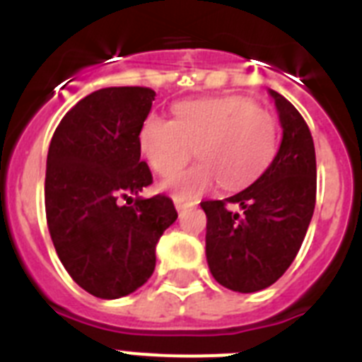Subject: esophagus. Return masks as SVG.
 I'll list each match as a JSON object with an SVG mask.
<instances>
[{"label":"esophagus","instance_id":"esophagus-1","mask_svg":"<svg viewBox=\"0 0 362 362\" xmlns=\"http://www.w3.org/2000/svg\"><path fill=\"white\" fill-rule=\"evenodd\" d=\"M174 203H175V209H177L179 214H183L185 210L190 209V206H194V204H196V203H190V201L177 199V197H175V199H174Z\"/></svg>","mask_w":362,"mask_h":362}]
</instances>
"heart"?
<instances>
[{
	"label": "heart",
	"instance_id": "obj_1",
	"mask_svg": "<svg viewBox=\"0 0 362 362\" xmlns=\"http://www.w3.org/2000/svg\"><path fill=\"white\" fill-rule=\"evenodd\" d=\"M277 145V119L243 95L183 101L174 119L146 117L137 146L153 172L172 177L197 156L199 165L166 183L177 199H194L221 181L226 190L250 185L268 166Z\"/></svg>",
	"mask_w": 362,
	"mask_h": 362
}]
</instances>
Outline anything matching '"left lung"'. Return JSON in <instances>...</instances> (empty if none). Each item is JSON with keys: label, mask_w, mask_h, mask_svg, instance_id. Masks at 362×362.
Segmentation results:
<instances>
[{"label": "left lung", "mask_w": 362, "mask_h": 362, "mask_svg": "<svg viewBox=\"0 0 362 362\" xmlns=\"http://www.w3.org/2000/svg\"><path fill=\"white\" fill-rule=\"evenodd\" d=\"M270 94L283 127L274 161L235 196L201 203L210 272L225 288L241 293L268 288L288 270L315 209L317 165L308 124L288 99ZM232 204L243 214L232 213Z\"/></svg>", "instance_id": "obj_1"}]
</instances>
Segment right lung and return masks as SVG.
<instances>
[{"label": "right lung", "mask_w": 362, "mask_h": 362, "mask_svg": "<svg viewBox=\"0 0 362 362\" xmlns=\"http://www.w3.org/2000/svg\"><path fill=\"white\" fill-rule=\"evenodd\" d=\"M153 99L146 86L92 92L63 116L49 146L45 212L54 248L69 276L101 299L148 281L156 245L177 219L165 194L130 197L152 185L137 134Z\"/></svg>", "instance_id": "1"}]
</instances>
